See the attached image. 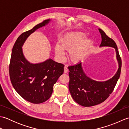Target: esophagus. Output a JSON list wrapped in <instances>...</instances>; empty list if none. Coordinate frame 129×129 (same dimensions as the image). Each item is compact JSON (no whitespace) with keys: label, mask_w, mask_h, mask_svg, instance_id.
I'll use <instances>...</instances> for the list:
<instances>
[{"label":"esophagus","mask_w":129,"mask_h":129,"mask_svg":"<svg viewBox=\"0 0 129 129\" xmlns=\"http://www.w3.org/2000/svg\"><path fill=\"white\" fill-rule=\"evenodd\" d=\"M64 73H67V72H68V68L67 67H64Z\"/></svg>","instance_id":"34e87169"}]
</instances>
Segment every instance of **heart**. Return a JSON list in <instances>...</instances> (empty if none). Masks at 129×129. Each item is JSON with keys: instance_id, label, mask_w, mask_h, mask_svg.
<instances>
[{"instance_id": "obj_1", "label": "heart", "mask_w": 129, "mask_h": 129, "mask_svg": "<svg viewBox=\"0 0 129 129\" xmlns=\"http://www.w3.org/2000/svg\"><path fill=\"white\" fill-rule=\"evenodd\" d=\"M86 34L83 32H71L65 35L60 40V46L55 48L56 55L64 57L63 50L69 51V58L73 62H78L84 59L92 44L91 39H85Z\"/></svg>"}]
</instances>
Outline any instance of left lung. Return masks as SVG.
Here are the masks:
<instances>
[{
	"instance_id": "obj_1",
	"label": "left lung",
	"mask_w": 129,
	"mask_h": 129,
	"mask_svg": "<svg viewBox=\"0 0 129 129\" xmlns=\"http://www.w3.org/2000/svg\"><path fill=\"white\" fill-rule=\"evenodd\" d=\"M99 30L102 39L100 46H111L115 49L119 69L111 79L100 82L87 77L83 72L81 62L68 67L70 71L69 89L71 95L75 102L85 107L98 105L106 100L113 92L121 73V59L115 42L103 30L99 29Z\"/></svg>"
}]
</instances>
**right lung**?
Listing matches in <instances>:
<instances>
[{
	"mask_svg": "<svg viewBox=\"0 0 129 129\" xmlns=\"http://www.w3.org/2000/svg\"><path fill=\"white\" fill-rule=\"evenodd\" d=\"M50 20H44L19 36L13 46L9 64L13 86L24 99L33 104L45 102L50 98L54 85L64 73V65L49 59L39 64H30L25 59L21 46L26 38Z\"/></svg>",
	"mask_w": 129,
	"mask_h": 129,
	"instance_id": "1",
	"label": "right lung"
}]
</instances>
